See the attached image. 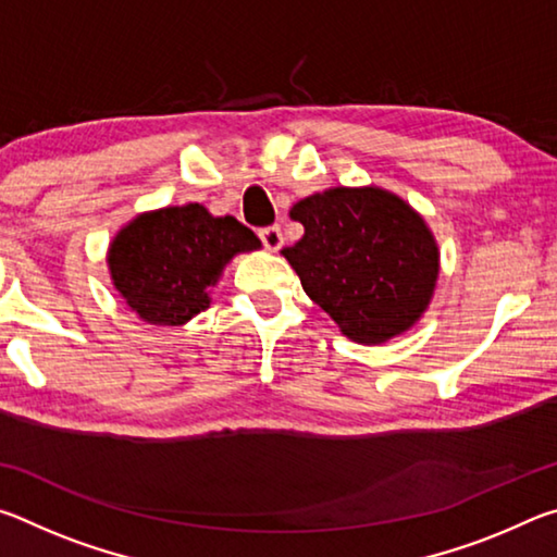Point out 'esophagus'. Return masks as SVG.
<instances>
[{
    "label": "esophagus",
    "mask_w": 557,
    "mask_h": 557,
    "mask_svg": "<svg viewBox=\"0 0 557 557\" xmlns=\"http://www.w3.org/2000/svg\"><path fill=\"white\" fill-rule=\"evenodd\" d=\"M260 240H262V245H265L268 250H280L282 248V231H280V225H268V228H262L260 231Z\"/></svg>",
    "instance_id": "esophagus-1"
}]
</instances>
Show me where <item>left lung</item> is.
I'll return each mask as SVG.
<instances>
[{"mask_svg":"<svg viewBox=\"0 0 557 557\" xmlns=\"http://www.w3.org/2000/svg\"><path fill=\"white\" fill-rule=\"evenodd\" d=\"M305 235L282 250L309 299L356 344L379 346L428 312L440 248L425 219L381 186H332L297 201Z\"/></svg>","mask_w":557,"mask_h":557,"instance_id":"8db88e82","label":"left lung"}]
</instances>
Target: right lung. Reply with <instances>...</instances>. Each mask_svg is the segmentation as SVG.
Wrapping results in <instances>:
<instances>
[{
    "mask_svg": "<svg viewBox=\"0 0 557 557\" xmlns=\"http://www.w3.org/2000/svg\"><path fill=\"white\" fill-rule=\"evenodd\" d=\"M256 233L201 203L145 211L108 248L112 287L143 322L184 326L209 309V289L240 252L260 250Z\"/></svg>",
    "mask_w": 557,
    "mask_h": 557,
    "instance_id": "right-lung-1",
    "label": "right lung"
}]
</instances>
